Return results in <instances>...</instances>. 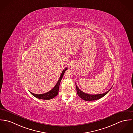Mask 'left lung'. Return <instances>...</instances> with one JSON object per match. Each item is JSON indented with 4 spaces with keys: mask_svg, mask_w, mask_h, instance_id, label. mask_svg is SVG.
<instances>
[{
    "mask_svg": "<svg viewBox=\"0 0 133 133\" xmlns=\"http://www.w3.org/2000/svg\"><path fill=\"white\" fill-rule=\"evenodd\" d=\"M76 85V91H77V93L78 94V95L81 98H82L83 100L84 101H95L98 99H100L101 98H102L104 95H105L112 89H110L109 90H108V91H107L106 92L102 93V94H95V95H92V94H89L87 93H84L83 91H82L81 90H79V89L77 87V85L75 84Z\"/></svg>",
    "mask_w": 133,
    "mask_h": 133,
    "instance_id": "8db88e82",
    "label": "left lung"
}]
</instances>
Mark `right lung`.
Here are the masks:
<instances>
[{
	"instance_id": "obj_1",
	"label": "right lung",
	"mask_w": 133,
	"mask_h": 133,
	"mask_svg": "<svg viewBox=\"0 0 133 133\" xmlns=\"http://www.w3.org/2000/svg\"><path fill=\"white\" fill-rule=\"evenodd\" d=\"M68 69L67 68H65L64 70H63V71H62V74H61V76L59 77V79L58 81V82H57V83L56 84V85H55V86L50 91H49V92L45 93L44 94H36L34 93H32V92H30V93L35 97L39 98V99H44V100H49V99H52L53 98H54L55 97H56L59 92V84L60 82L62 80V78L64 75V74L65 73V72L66 71V70H67Z\"/></svg>"
}]
</instances>
